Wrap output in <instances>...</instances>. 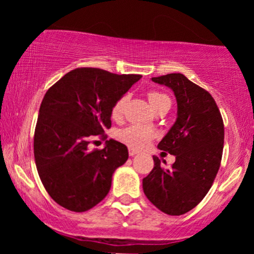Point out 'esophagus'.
I'll list each match as a JSON object with an SVG mask.
<instances>
[{"instance_id":"34e87169","label":"esophagus","mask_w":254,"mask_h":254,"mask_svg":"<svg viewBox=\"0 0 254 254\" xmlns=\"http://www.w3.org/2000/svg\"><path fill=\"white\" fill-rule=\"evenodd\" d=\"M136 154H137V150H135V149H129V155H130V156L136 155Z\"/></svg>"}]
</instances>
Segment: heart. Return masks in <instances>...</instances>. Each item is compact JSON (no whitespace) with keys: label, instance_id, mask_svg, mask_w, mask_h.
<instances>
[{"label":"heart","instance_id":"b5f03b06","mask_svg":"<svg viewBox=\"0 0 254 254\" xmlns=\"http://www.w3.org/2000/svg\"><path fill=\"white\" fill-rule=\"evenodd\" d=\"M149 104L153 107V110L155 107L160 106L161 104L165 103H171L168 95L164 94V93L159 92V90H149L147 94ZM127 103V95H123L116 101L113 105L112 111H111V116L113 119H118L123 115L125 105ZM154 132L153 130L149 129L147 127H141V125H131V127H125L123 130H119L117 132V138L121 142H123L127 145H129L130 148L133 149H139V148H143L148 142L153 138Z\"/></svg>","mask_w":254,"mask_h":254}]
</instances>
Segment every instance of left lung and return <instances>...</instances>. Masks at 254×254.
<instances>
[{
	"label": "left lung",
	"instance_id": "obj_1",
	"mask_svg": "<svg viewBox=\"0 0 254 254\" xmlns=\"http://www.w3.org/2000/svg\"><path fill=\"white\" fill-rule=\"evenodd\" d=\"M170 87L178 104L176 123L157 148L176 156L166 170L153 156L154 168L143 178V191L159 210L179 216L192 210L210 190L222 159L224 127L210 93L183 74L151 77Z\"/></svg>",
	"mask_w": 254,
	"mask_h": 254
}]
</instances>
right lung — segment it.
<instances>
[{"label": "right lung", "instance_id": "right-lung-1", "mask_svg": "<svg viewBox=\"0 0 254 254\" xmlns=\"http://www.w3.org/2000/svg\"><path fill=\"white\" fill-rule=\"evenodd\" d=\"M142 76L98 68H76L48 89L34 130V160L44 188L57 204L83 212L109 193L112 174L129 157L115 139L104 149H88L105 139L113 105Z\"/></svg>", "mask_w": 254, "mask_h": 254}]
</instances>
